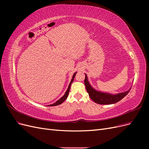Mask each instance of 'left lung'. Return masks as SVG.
Here are the masks:
<instances>
[{"mask_svg": "<svg viewBox=\"0 0 149 149\" xmlns=\"http://www.w3.org/2000/svg\"><path fill=\"white\" fill-rule=\"evenodd\" d=\"M84 84L90 98L94 102L97 104H112L118 102L127 95L130 90V88H130L128 91L116 94L99 91L93 88L92 86L90 84L86 74H85Z\"/></svg>", "mask_w": 149, "mask_h": 149, "instance_id": "1", "label": "left lung"}]
</instances>
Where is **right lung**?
<instances>
[{
    "label": "right lung",
    "mask_w": 149,
    "mask_h": 149,
    "mask_svg": "<svg viewBox=\"0 0 149 149\" xmlns=\"http://www.w3.org/2000/svg\"><path fill=\"white\" fill-rule=\"evenodd\" d=\"M76 73H77V72H76V73H74L73 74V77H72V79H71V81H70V84H69V86H68V89H67V90H66V91L65 92V93L64 95L59 100H58V101H57L56 102H55V103L49 105L48 106H55L60 105V104H61V103L63 102L66 100V98L68 97V94H69V92H70V87H71V83L73 82L74 78V77H75V76H76Z\"/></svg>",
    "instance_id": "add662e5"
}]
</instances>
